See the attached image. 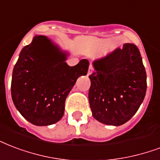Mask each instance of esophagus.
I'll return each mask as SVG.
<instances>
[{"label": "esophagus", "mask_w": 160, "mask_h": 160, "mask_svg": "<svg viewBox=\"0 0 160 160\" xmlns=\"http://www.w3.org/2000/svg\"><path fill=\"white\" fill-rule=\"evenodd\" d=\"M94 71V67L92 66V65H90V67H89V70H88V75H91L92 73H93Z\"/></svg>", "instance_id": "34e87169"}]
</instances>
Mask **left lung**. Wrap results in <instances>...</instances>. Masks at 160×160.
I'll return each mask as SVG.
<instances>
[{
  "label": "left lung",
  "instance_id": "obj_1",
  "mask_svg": "<svg viewBox=\"0 0 160 160\" xmlns=\"http://www.w3.org/2000/svg\"><path fill=\"white\" fill-rule=\"evenodd\" d=\"M89 75V102L92 115L102 123L120 126L131 119L144 99L147 75L139 49L125 43L93 62Z\"/></svg>",
  "mask_w": 160,
  "mask_h": 160
}]
</instances>
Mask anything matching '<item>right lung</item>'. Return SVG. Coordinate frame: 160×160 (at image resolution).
Here are the masks:
<instances>
[{
    "mask_svg": "<svg viewBox=\"0 0 160 160\" xmlns=\"http://www.w3.org/2000/svg\"><path fill=\"white\" fill-rule=\"evenodd\" d=\"M66 56L44 36H35L21 51L12 73V98L23 118L36 126L63 118L69 91L78 78L87 74V59L71 67Z\"/></svg>",
    "mask_w": 160,
    "mask_h": 160,
    "instance_id": "add662e5",
    "label": "right lung"
}]
</instances>
